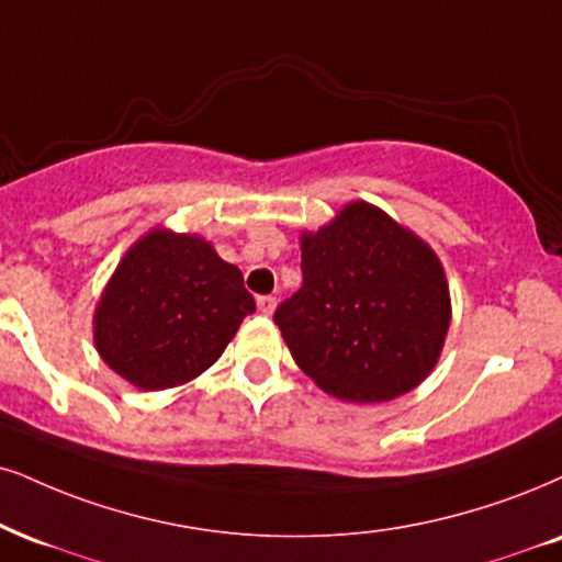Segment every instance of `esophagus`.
<instances>
[{
  "label": "esophagus",
  "instance_id": "1",
  "mask_svg": "<svg viewBox=\"0 0 562 562\" xmlns=\"http://www.w3.org/2000/svg\"><path fill=\"white\" fill-rule=\"evenodd\" d=\"M258 310L262 315H270L276 310V296H270V294H262V296H258Z\"/></svg>",
  "mask_w": 562,
  "mask_h": 562
}]
</instances>
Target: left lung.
<instances>
[{"instance_id":"8db88e82","label":"left lung","mask_w":562,"mask_h":562,"mask_svg":"<svg viewBox=\"0 0 562 562\" xmlns=\"http://www.w3.org/2000/svg\"><path fill=\"white\" fill-rule=\"evenodd\" d=\"M294 362L330 396H404L438 362L450 325L440 260L383 211L346 205L302 237V289L273 313Z\"/></svg>"}]
</instances>
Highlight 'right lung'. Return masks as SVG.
Instances as JSON below:
<instances>
[{"label":"right lung","instance_id":"add662e5","mask_svg":"<svg viewBox=\"0 0 562 562\" xmlns=\"http://www.w3.org/2000/svg\"><path fill=\"white\" fill-rule=\"evenodd\" d=\"M255 313L241 270L200 237L150 232L124 255L95 310V349L116 375L164 391L207 370Z\"/></svg>","mask_w":562,"mask_h":562}]
</instances>
